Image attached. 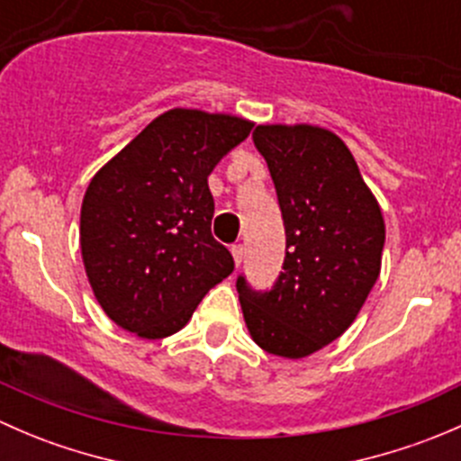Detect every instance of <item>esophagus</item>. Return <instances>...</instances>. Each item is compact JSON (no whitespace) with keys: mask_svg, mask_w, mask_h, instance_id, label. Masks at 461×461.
Segmentation results:
<instances>
[{"mask_svg":"<svg viewBox=\"0 0 461 461\" xmlns=\"http://www.w3.org/2000/svg\"><path fill=\"white\" fill-rule=\"evenodd\" d=\"M231 257H234L236 265L243 263V257H245V248H243V245H231Z\"/></svg>","mask_w":461,"mask_h":461,"instance_id":"34e87169","label":"esophagus"}]
</instances>
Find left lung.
Instances as JSON below:
<instances>
[{
	"mask_svg": "<svg viewBox=\"0 0 461 461\" xmlns=\"http://www.w3.org/2000/svg\"><path fill=\"white\" fill-rule=\"evenodd\" d=\"M254 147L276 189L285 258L269 290L236 278L240 308L265 352L301 359L341 337L379 278L385 225L350 149L310 124H260Z\"/></svg>",
	"mask_w": 461,
	"mask_h": 461,
	"instance_id": "left-lung-1",
	"label": "left lung"
}]
</instances>
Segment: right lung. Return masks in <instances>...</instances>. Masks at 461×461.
I'll return each mask as SVG.
<instances>
[{"mask_svg":"<svg viewBox=\"0 0 461 461\" xmlns=\"http://www.w3.org/2000/svg\"><path fill=\"white\" fill-rule=\"evenodd\" d=\"M252 122L171 109L142 129L88 185L80 248L97 303L142 339L178 332L203 296L234 272L212 236L213 167Z\"/></svg>","mask_w":461,"mask_h":461,"instance_id":"right-lung-1","label":"right lung"}]
</instances>
